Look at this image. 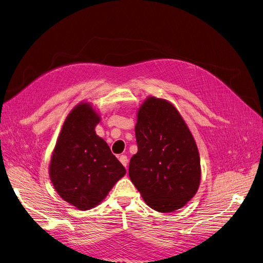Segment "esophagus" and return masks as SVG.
<instances>
[{
	"mask_svg": "<svg viewBox=\"0 0 263 263\" xmlns=\"http://www.w3.org/2000/svg\"><path fill=\"white\" fill-rule=\"evenodd\" d=\"M118 159H119V161L122 162V164L125 166V168H127V163H128V159H127V156L121 155Z\"/></svg>",
	"mask_w": 263,
	"mask_h": 263,
	"instance_id": "1",
	"label": "esophagus"
}]
</instances>
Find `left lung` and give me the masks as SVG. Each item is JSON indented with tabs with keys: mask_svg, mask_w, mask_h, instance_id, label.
I'll use <instances>...</instances> for the list:
<instances>
[{
	"mask_svg": "<svg viewBox=\"0 0 263 263\" xmlns=\"http://www.w3.org/2000/svg\"><path fill=\"white\" fill-rule=\"evenodd\" d=\"M138 151L129 178L146 204L160 213L183 208L197 192L201 162L195 140L170 102L149 97L135 126Z\"/></svg>",
	"mask_w": 263,
	"mask_h": 263,
	"instance_id": "obj_1",
	"label": "left lung"
}]
</instances>
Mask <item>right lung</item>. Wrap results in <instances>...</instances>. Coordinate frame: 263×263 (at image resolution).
Segmentation results:
<instances>
[{"mask_svg":"<svg viewBox=\"0 0 263 263\" xmlns=\"http://www.w3.org/2000/svg\"><path fill=\"white\" fill-rule=\"evenodd\" d=\"M100 119L89 103L78 104L62 125L50 160L53 187L61 198L81 211L100 204L126 173L95 133Z\"/></svg>","mask_w":263,"mask_h":263,"instance_id":"add662e5","label":"right lung"}]
</instances>
